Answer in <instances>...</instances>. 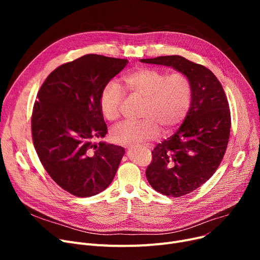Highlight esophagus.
<instances>
[{"label": "esophagus", "instance_id": "esophagus-1", "mask_svg": "<svg viewBox=\"0 0 260 260\" xmlns=\"http://www.w3.org/2000/svg\"><path fill=\"white\" fill-rule=\"evenodd\" d=\"M149 147H152V146H149Z\"/></svg>", "mask_w": 260, "mask_h": 260}]
</instances>
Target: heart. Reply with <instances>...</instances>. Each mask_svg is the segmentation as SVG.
Returning <instances> with one entry per match:
<instances>
[{
  "label": "heart",
  "instance_id": "b5f03b06",
  "mask_svg": "<svg viewBox=\"0 0 260 260\" xmlns=\"http://www.w3.org/2000/svg\"><path fill=\"white\" fill-rule=\"evenodd\" d=\"M127 90L144 98L139 121H123L111 129L114 142L129 145L158 137L175 131L185 118L192 98L189 80L181 73L168 75L157 68L140 67L124 75ZM124 92L116 82H108L101 90V113L109 121L117 120Z\"/></svg>",
  "mask_w": 260,
  "mask_h": 260
}]
</instances>
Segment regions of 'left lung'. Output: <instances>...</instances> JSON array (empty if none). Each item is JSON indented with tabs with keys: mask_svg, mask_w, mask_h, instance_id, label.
Returning a JSON list of instances; mask_svg holds the SVG:
<instances>
[{
	"mask_svg": "<svg viewBox=\"0 0 260 260\" xmlns=\"http://www.w3.org/2000/svg\"><path fill=\"white\" fill-rule=\"evenodd\" d=\"M140 62L173 67L187 77L192 100L181 126L157 144L146 178L157 192L180 197L206 183L219 167L228 146L231 115L224 90L216 76L181 56L141 59Z\"/></svg>",
	"mask_w": 260,
	"mask_h": 260,
	"instance_id": "obj_1",
	"label": "left lung"
}]
</instances>
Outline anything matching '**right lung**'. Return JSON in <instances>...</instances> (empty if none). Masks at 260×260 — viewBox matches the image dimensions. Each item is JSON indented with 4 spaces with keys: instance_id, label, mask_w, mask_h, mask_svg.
Instances as JSON below:
<instances>
[{
    "instance_id": "add662e5",
    "label": "right lung",
    "mask_w": 260,
    "mask_h": 260,
    "mask_svg": "<svg viewBox=\"0 0 260 260\" xmlns=\"http://www.w3.org/2000/svg\"><path fill=\"white\" fill-rule=\"evenodd\" d=\"M127 63L85 54L56 68L38 92L31 117L37 154L52 180L77 197L104 190L125 154L121 146L93 140L107 134L101 90Z\"/></svg>"
}]
</instances>
